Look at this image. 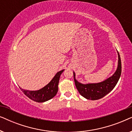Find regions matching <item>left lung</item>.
Returning <instances> with one entry per match:
<instances>
[{
    "instance_id": "obj_1",
    "label": "left lung",
    "mask_w": 132,
    "mask_h": 132,
    "mask_svg": "<svg viewBox=\"0 0 132 132\" xmlns=\"http://www.w3.org/2000/svg\"><path fill=\"white\" fill-rule=\"evenodd\" d=\"M117 52L118 55V62L116 71L112 76L102 82L82 84L76 79L75 73L73 72L76 87L82 96L88 100H98L107 95L115 88L121 74V62L120 54L118 52Z\"/></svg>"
}]
</instances>
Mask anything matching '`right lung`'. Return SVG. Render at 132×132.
<instances>
[{"mask_svg": "<svg viewBox=\"0 0 132 132\" xmlns=\"http://www.w3.org/2000/svg\"><path fill=\"white\" fill-rule=\"evenodd\" d=\"M64 70L59 71L56 74L52 80L41 89L37 91H29L20 87L23 93L34 102L43 103L53 98L58 91V84L61 75Z\"/></svg>", "mask_w": 132, "mask_h": 132, "instance_id": "obj_1", "label": "right lung"}]
</instances>
